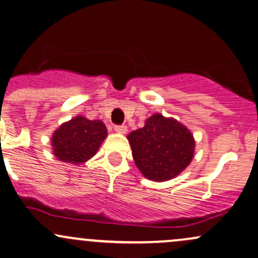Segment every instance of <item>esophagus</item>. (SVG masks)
Returning <instances> with one entry per match:
<instances>
[{"label": "esophagus", "mask_w": 258, "mask_h": 258, "mask_svg": "<svg viewBox=\"0 0 258 258\" xmlns=\"http://www.w3.org/2000/svg\"><path fill=\"white\" fill-rule=\"evenodd\" d=\"M114 130L119 133V134H126L128 128H126V125H114Z\"/></svg>", "instance_id": "obj_1"}]
</instances>
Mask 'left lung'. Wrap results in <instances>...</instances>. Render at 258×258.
Segmentation results:
<instances>
[{
    "label": "left lung",
    "instance_id": "8db88e82",
    "mask_svg": "<svg viewBox=\"0 0 258 258\" xmlns=\"http://www.w3.org/2000/svg\"><path fill=\"white\" fill-rule=\"evenodd\" d=\"M133 158L148 180H171L182 172L195 156L196 142L186 126L174 118L156 113L145 126L128 135Z\"/></svg>",
    "mask_w": 258,
    "mask_h": 258
}]
</instances>
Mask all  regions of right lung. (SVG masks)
<instances>
[{"instance_id": "obj_1", "label": "right lung", "mask_w": 258, "mask_h": 258, "mask_svg": "<svg viewBox=\"0 0 258 258\" xmlns=\"http://www.w3.org/2000/svg\"><path fill=\"white\" fill-rule=\"evenodd\" d=\"M106 136L107 129L101 120L77 116L53 133V154L63 163L82 164L95 156Z\"/></svg>"}]
</instances>
